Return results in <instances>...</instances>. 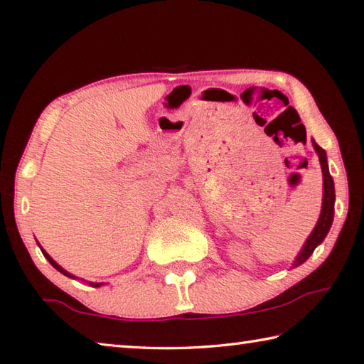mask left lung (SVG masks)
<instances>
[{"instance_id":"obj_1","label":"left lung","mask_w":364,"mask_h":364,"mask_svg":"<svg viewBox=\"0 0 364 364\" xmlns=\"http://www.w3.org/2000/svg\"><path fill=\"white\" fill-rule=\"evenodd\" d=\"M313 149L316 151L318 157H319V164H321V170H323V207H321V213H319L318 223L315 226V230L311 231L310 236H308L306 242L301 247L300 254L295 258V262L292 263V267H299L304 262H306L310 255L315 252L319 244L324 241V237L328 236V232L331 230L332 220H334V202H336V191H334V180L329 173V167H328V157H326V152L323 147H319L315 141H313Z\"/></svg>"}]
</instances>
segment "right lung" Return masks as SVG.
<instances>
[{"label": "right lung", "mask_w": 364, "mask_h": 364, "mask_svg": "<svg viewBox=\"0 0 364 364\" xmlns=\"http://www.w3.org/2000/svg\"><path fill=\"white\" fill-rule=\"evenodd\" d=\"M38 245H40V244H38ZM40 249H41V252H43V255H45V258H46V260H48L49 263H51V264H53V267H54V268H56V269L59 271V273H63V274H65V276H69V278H75V276H72L70 273H67V271H65V269H64L63 267H60V264H58L56 262H54V260H53V258L48 255V252H46L45 249H43V247H40ZM91 286H93V287H100V286H102V284H101V282H91Z\"/></svg>", "instance_id": "right-lung-1"}]
</instances>
